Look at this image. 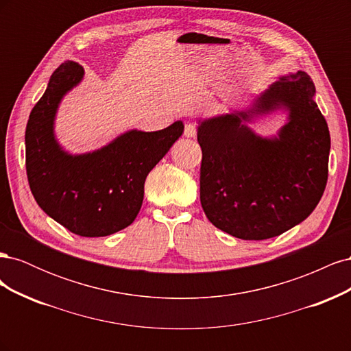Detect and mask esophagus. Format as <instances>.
Returning <instances> with one entry per match:
<instances>
[{
    "label": "esophagus",
    "instance_id": "34e87169",
    "mask_svg": "<svg viewBox=\"0 0 351 351\" xmlns=\"http://www.w3.org/2000/svg\"><path fill=\"white\" fill-rule=\"evenodd\" d=\"M196 133H197V127L195 124H192V123L186 124V127H184V136L186 137H195Z\"/></svg>",
    "mask_w": 351,
    "mask_h": 351
}]
</instances>
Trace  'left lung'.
Instances as JSON below:
<instances>
[{"mask_svg":"<svg viewBox=\"0 0 351 351\" xmlns=\"http://www.w3.org/2000/svg\"><path fill=\"white\" fill-rule=\"evenodd\" d=\"M309 74L282 76L249 111L202 121L200 204L217 228L241 240L280 236L309 217L324 195L331 137ZM278 108L289 123L265 140L243 124Z\"/></svg>","mask_w":351,"mask_h":351,"instance_id":"left-lung-1","label":"left lung"}]
</instances>
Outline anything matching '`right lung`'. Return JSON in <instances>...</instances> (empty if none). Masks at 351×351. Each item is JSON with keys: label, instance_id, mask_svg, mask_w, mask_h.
<instances>
[{"label": "right lung", "instance_id": "add662e5", "mask_svg": "<svg viewBox=\"0 0 351 351\" xmlns=\"http://www.w3.org/2000/svg\"><path fill=\"white\" fill-rule=\"evenodd\" d=\"M66 61L52 73L32 110L25 134L26 173L40 209L82 237H104L129 227L143 202L145 180L184 132L176 121L158 132L130 130L92 154L70 155L54 136L61 98L83 79Z\"/></svg>", "mask_w": 351, "mask_h": 351}]
</instances>
